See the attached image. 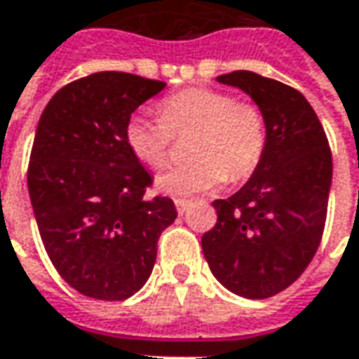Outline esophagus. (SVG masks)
I'll list each match as a JSON object with an SVG mask.
<instances>
[{"label":"esophagus","mask_w":359,"mask_h":359,"mask_svg":"<svg viewBox=\"0 0 359 359\" xmlns=\"http://www.w3.org/2000/svg\"><path fill=\"white\" fill-rule=\"evenodd\" d=\"M175 205H177L179 214H184L188 210V205H190V200L188 198H175Z\"/></svg>","instance_id":"1"}]
</instances>
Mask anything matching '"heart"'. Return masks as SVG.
<instances>
[{"instance_id": "b5f03b06", "label": "heart", "mask_w": 359, "mask_h": 359, "mask_svg": "<svg viewBox=\"0 0 359 359\" xmlns=\"http://www.w3.org/2000/svg\"><path fill=\"white\" fill-rule=\"evenodd\" d=\"M188 157L159 175L167 194H198L227 180H245L257 171L268 145V122L262 109L237 101L231 93L190 87L159 102V118L130 116L124 126L128 149L151 169H161L171 154L172 137L192 134Z\"/></svg>"}]
</instances>
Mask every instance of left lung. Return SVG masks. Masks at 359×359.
Wrapping results in <instances>:
<instances>
[{
  "mask_svg": "<svg viewBox=\"0 0 359 359\" xmlns=\"http://www.w3.org/2000/svg\"><path fill=\"white\" fill-rule=\"evenodd\" d=\"M262 109L266 154L249 182L215 200V225L202 235L212 274L229 292L266 299L299 278L327 222L332 154L323 124L297 89L255 72L219 75Z\"/></svg>",
  "mask_w": 359,
  "mask_h": 359,
  "instance_id": "obj_1",
  "label": "left lung"
}]
</instances>
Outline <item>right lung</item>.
<instances>
[{"instance_id": "add662e5", "label": "right lung", "mask_w": 359, "mask_h": 359, "mask_svg": "<svg viewBox=\"0 0 359 359\" xmlns=\"http://www.w3.org/2000/svg\"><path fill=\"white\" fill-rule=\"evenodd\" d=\"M163 89L99 72L64 85L39 120L27 182L40 239L57 274L93 299L142 290L177 217L171 198H145L154 179L124 140L132 112Z\"/></svg>"}]
</instances>
